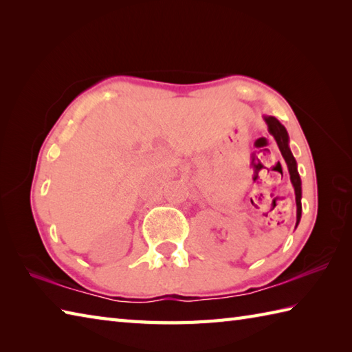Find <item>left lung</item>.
Instances as JSON below:
<instances>
[{
	"label": "left lung",
	"instance_id": "obj_1",
	"mask_svg": "<svg viewBox=\"0 0 352 352\" xmlns=\"http://www.w3.org/2000/svg\"><path fill=\"white\" fill-rule=\"evenodd\" d=\"M265 121L267 124V131L274 136L276 145H278L280 151H281L283 159L286 160V164H287V169H289V174H290V182H292V184H294V189H295L296 226H298V223H300V219H301V212H302V207H301V178H300V174H298L295 157H294V154H292L290 148H289V134H287V130L284 129V125L276 118L265 116Z\"/></svg>",
	"mask_w": 352,
	"mask_h": 352
}]
</instances>
